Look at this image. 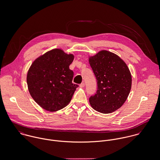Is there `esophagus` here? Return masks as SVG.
Returning a JSON list of instances; mask_svg holds the SVG:
<instances>
[{"label":"esophagus","mask_w":160,"mask_h":160,"mask_svg":"<svg viewBox=\"0 0 160 160\" xmlns=\"http://www.w3.org/2000/svg\"><path fill=\"white\" fill-rule=\"evenodd\" d=\"M79 86H80V87H84L85 86V84H84V82H82V83H81V84L79 85Z\"/></svg>","instance_id":"esophagus-1"}]
</instances>
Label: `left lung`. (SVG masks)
<instances>
[{"instance_id":"1","label":"left lung","mask_w":160,"mask_h":160,"mask_svg":"<svg viewBox=\"0 0 160 160\" xmlns=\"http://www.w3.org/2000/svg\"><path fill=\"white\" fill-rule=\"evenodd\" d=\"M97 81V90L89 98L95 111L109 114L119 109L127 100L131 88V74L125 62L105 50L88 59Z\"/></svg>"}]
</instances>
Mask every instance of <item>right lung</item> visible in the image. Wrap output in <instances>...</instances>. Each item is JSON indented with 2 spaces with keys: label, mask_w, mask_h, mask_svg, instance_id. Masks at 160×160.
<instances>
[{
  "label": "right lung",
  "mask_w": 160,
  "mask_h": 160,
  "mask_svg": "<svg viewBox=\"0 0 160 160\" xmlns=\"http://www.w3.org/2000/svg\"><path fill=\"white\" fill-rule=\"evenodd\" d=\"M74 56L60 49L51 50L35 59L27 75L29 93L44 109L55 112L67 106L78 85L72 82L69 68Z\"/></svg>",
  "instance_id": "1"
}]
</instances>
